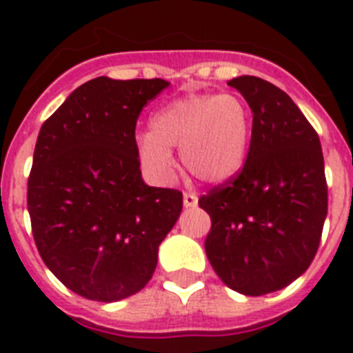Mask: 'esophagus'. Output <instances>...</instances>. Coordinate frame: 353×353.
<instances>
[{"mask_svg":"<svg viewBox=\"0 0 353 353\" xmlns=\"http://www.w3.org/2000/svg\"><path fill=\"white\" fill-rule=\"evenodd\" d=\"M183 203H185V207L187 209H190V207H196L198 205V196L194 192H185L183 194Z\"/></svg>","mask_w":353,"mask_h":353,"instance_id":"34e87169","label":"esophagus"}]
</instances>
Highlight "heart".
Returning a JSON list of instances; mask_svg holds the SVG:
<instances>
[{
  "instance_id": "heart-1",
  "label": "heart",
  "mask_w": 353,
  "mask_h": 353,
  "mask_svg": "<svg viewBox=\"0 0 353 353\" xmlns=\"http://www.w3.org/2000/svg\"><path fill=\"white\" fill-rule=\"evenodd\" d=\"M251 128V108L240 95L192 93L152 115L150 133L137 139V155L157 181L166 183L174 176L170 150L179 148L194 177L221 183L245 163Z\"/></svg>"
}]
</instances>
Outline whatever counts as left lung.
<instances>
[{"mask_svg":"<svg viewBox=\"0 0 353 353\" xmlns=\"http://www.w3.org/2000/svg\"><path fill=\"white\" fill-rule=\"evenodd\" d=\"M252 110L251 144L234 176L199 198L205 252L221 282L249 296L279 291L317 254L328 212L315 128L288 93L258 77L229 80Z\"/></svg>","mask_w":353,"mask_h":353,"instance_id":"1","label":"left lung"}]
</instances>
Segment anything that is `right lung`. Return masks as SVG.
Instances as JSON below:
<instances>
[{
	"mask_svg": "<svg viewBox=\"0 0 353 353\" xmlns=\"http://www.w3.org/2000/svg\"><path fill=\"white\" fill-rule=\"evenodd\" d=\"M161 79L85 82L41 124L27 207L41 260L65 288L113 302L148 284L183 209L176 188L144 185L135 126Z\"/></svg>",
	"mask_w": 353,
	"mask_h": 353,
	"instance_id": "right-lung-1",
	"label": "right lung"
}]
</instances>
